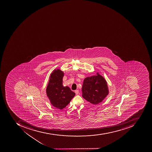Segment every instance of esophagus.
Instances as JSON below:
<instances>
[{
  "instance_id": "esophagus-1",
  "label": "esophagus",
  "mask_w": 152,
  "mask_h": 152,
  "mask_svg": "<svg viewBox=\"0 0 152 152\" xmlns=\"http://www.w3.org/2000/svg\"><path fill=\"white\" fill-rule=\"evenodd\" d=\"M75 93L77 95L78 94H79V91L77 90L75 91Z\"/></svg>"
}]
</instances>
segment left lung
I'll list each match as a JSON object with an SVG mask.
<instances>
[{
	"label": "left lung",
	"mask_w": 152,
	"mask_h": 152,
	"mask_svg": "<svg viewBox=\"0 0 152 152\" xmlns=\"http://www.w3.org/2000/svg\"><path fill=\"white\" fill-rule=\"evenodd\" d=\"M82 91L84 99L94 104L101 102L109 94L107 81L98 72L84 79Z\"/></svg>",
	"instance_id": "obj_1"
}]
</instances>
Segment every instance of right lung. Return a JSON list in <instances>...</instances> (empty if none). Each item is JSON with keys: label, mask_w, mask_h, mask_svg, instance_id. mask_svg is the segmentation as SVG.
I'll return each mask as SVG.
<instances>
[{"label": "right lung", "mask_w": 152, "mask_h": 152, "mask_svg": "<svg viewBox=\"0 0 152 152\" xmlns=\"http://www.w3.org/2000/svg\"><path fill=\"white\" fill-rule=\"evenodd\" d=\"M64 73L59 69H54L51 73L46 93L53 107L62 109L69 104L75 94L68 86H63Z\"/></svg>", "instance_id": "obj_1"}]
</instances>
